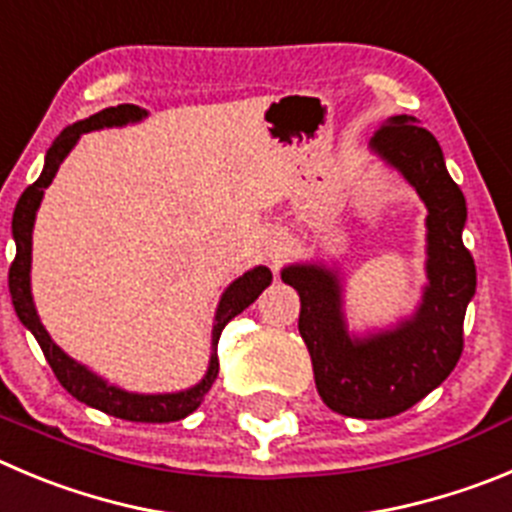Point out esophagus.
<instances>
[{"mask_svg":"<svg viewBox=\"0 0 512 512\" xmlns=\"http://www.w3.org/2000/svg\"><path fill=\"white\" fill-rule=\"evenodd\" d=\"M287 246H289L287 238H276V241L271 243V246H269V256H271V261L281 259V256H284V253H287Z\"/></svg>","mask_w":512,"mask_h":512,"instance_id":"obj_1","label":"esophagus"}]
</instances>
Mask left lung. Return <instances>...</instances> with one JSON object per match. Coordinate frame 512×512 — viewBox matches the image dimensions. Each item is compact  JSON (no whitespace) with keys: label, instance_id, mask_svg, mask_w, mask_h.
Listing matches in <instances>:
<instances>
[{"label":"left lung","instance_id":"8db88e82","mask_svg":"<svg viewBox=\"0 0 512 512\" xmlns=\"http://www.w3.org/2000/svg\"><path fill=\"white\" fill-rule=\"evenodd\" d=\"M419 192L426 210V279L419 309L393 330L350 337L335 271L294 264L281 279L297 289L299 335L309 350L314 383L332 411L353 419H388L411 409L457 365L464 312L475 297L477 271L464 248L467 203L449 177L434 134L414 116H393L370 142Z\"/></svg>","mask_w":512,"mask_h":512}]
</instances>
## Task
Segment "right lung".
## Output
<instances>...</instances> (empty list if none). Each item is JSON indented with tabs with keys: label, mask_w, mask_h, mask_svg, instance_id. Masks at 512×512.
<instances>
[{
	"label": "right lung",
	"mask_w": 512,
	"mask_h": 512,
	"mask_svg": "<svg viewBox=\"0 0 512 512\" xmlns=\"http://www.w3.org/2000/svg\"><path fill=\"white\" fill-rule=\"evenodd\" d=\"M144 116H147V111L134 106V103H121V106L103 109L83 121H75L73 126H68V129L55 139L53 147L48 149V157H45L42 175L22 192V198L17 200V208H14L12 236L14 243H17V256H14L12 266H9V294H12L14 312H17L22 325H25L27 330L35 335V340L40 342L45 360H48L50 368H53L60 386H63L70 396L83 401L86 406L103 411V414L116 416V419L144 421V424H167V421H180L185 419V416H190L192 411L200 406L205 393L213 388L215 378H218L220 332H223V327L228 325L236 314H241L248 304L256 302L259 294L269 287L271 271L266 269V266H256V269L246 271V274L238 276V279L233 281L231 287L225 289L223 297H220L218 312H215L213 353H210L208 373H205V378L198 386H192L180 393H129L124 391V388H116L111 386V383L103 381V378H98V375L91 373L86 365L75 363L73 358H68V355L50 340L48 330L42 327L40 317H37L30 292L32 225H35V215L37 208H40L42 195H45V187L53 182L55 172H58V167L63 164V159L68 157L70 149L75 147V142H78L81 134H86V131L103 129V126L134 124V121H142Z\"/></svg>",
	"instance_id": "1"
}]
</instances>
